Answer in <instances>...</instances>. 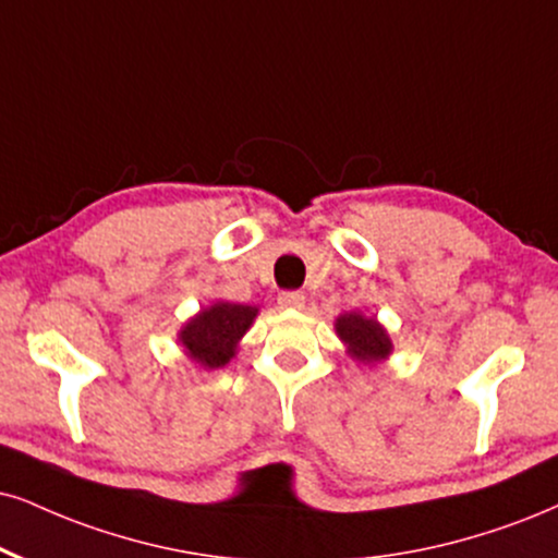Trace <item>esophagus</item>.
Segmentation results:
<instances>
[{
    "instance_id": "esophagus-1",
    "label": "esophagus",
    "mask_w": 558,
    "mask_h": 558,
    "mask_svg": "<svg viewBox=\"0 0 558 558\" xmlns=\"http://www.w3.org/2000/svg\"><path fill=\"white\" fill-rule=\"evenodd\" d=\"M279 305L290 307V311H300V307H305V294H302V292H281L279 294Z\"/></svg>"
}]
</instances>
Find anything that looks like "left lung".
Here are the masks:
<instances>
[{
	"instance_id": "left-lung-1",
	"label": "left lung",
	"mask_w": 558,
	"mask_h": 558,
	"mask_svg": "<svg viewBox=\"0 0 558 558\" xmlns=\"http://www.w3.org/2000/svg\"><path fill=\"white\" fill-rule=\"evenodd\" d=\"M336 333L347 343V352L362 364H377L393 352V341L375 318L362 313H343L336 318Z\"/></svg>"
}]
</instances>
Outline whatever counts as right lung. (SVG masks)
<instances>
[{"mask_svg": "<svg viewBox=\"0 0 558 558\" xmlns=\"http://www.w3.org/2000/svg\"><path fill=\"white\" fill-rule=\"evenodd\" d=\"M256 315L258 307L219 300L185 323L178 333V341L185 354L204 369L225 367L235 356L238 343Z\"/></svg>", "mask_w": 558, "mask_h": 558, "instance_id": "obj_1", "label": "right lung"}]
</instances>
